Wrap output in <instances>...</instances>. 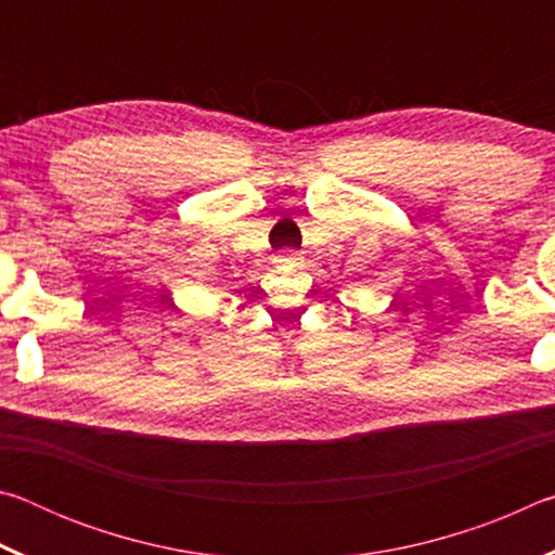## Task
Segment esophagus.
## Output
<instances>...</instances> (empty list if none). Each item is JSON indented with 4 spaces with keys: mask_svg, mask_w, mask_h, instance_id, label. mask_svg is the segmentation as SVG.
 <instances>
[{
    "mask_svg": "<svg viewBox=\"0 0 555 555\" xmlns=\"http://www.w3.org/2000/svg\"><path fill=\"white\" fill-rule=\"evenodd\" d=\"M279 261H284V264H298V257L294 249H284V251H279Z\"/></svg>",
    "mask_w": 555,
    "mask_h": 555,
    "instance_id": "esophagus-1",
    "label": "esophagus"
}]
</instances>
